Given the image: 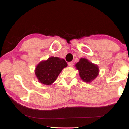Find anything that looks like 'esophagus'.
<instances>
[{"label":"esophagus","mask_w":129,"mask_h":129,"mask_svg":"<svg viewBox=\"0 0 129 129\" xmlns=\"http://www.w3.org/2000/svg\"><path fill=\"white\" fill-rule=\"evenodd\" d=\"M68 65L70 67H72L73 66V62H68Z\"/></svg>","instance_id":"1"}]
</instances>
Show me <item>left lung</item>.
<instances>
[{"instance_id":"left-lung-1","label":"left lung","mask_w":129,"mask_h":129,"mask_svg":"<svg viewBox=\"0 0 129 129\" xmlns=\"http://www.w3.org/2000/svg\"><path fill=\"white\" fill-rule=\"evenodd\" d=\"M76 67L79 71L81 79L86 82L92 81L99 74V68L97 65L89 62L86 58H81Z\"/></svg>"}]
</instances>
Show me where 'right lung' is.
Masks as SVG:
<instances>
[{
    "instance_id": "add662e5",
    "label": "right lung",
    "mask_w": 129,
    "mask_h": 129,
    "mask_svg": "<svg viewBox=\"0 0 129 129\" xmlns=\"http://www.w3.org/2000/svg\"><path fill=\"white\" fill-rule=\"evenodd\" d=\"M67 65L65 60L57 57H51L47 60L39 63L36 67L35 73L39 82L49 85L57 79L62 69Z\"/></svg>"
}]
</instances>
